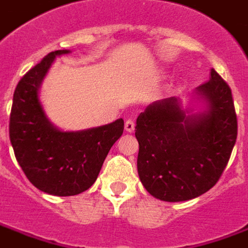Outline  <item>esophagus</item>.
<instances>
[{
  "mask_svg": "<svg viewBox=\"0 0 248 248\" xmlns=\"http://www.w3.org/2000/svg\"><path fill=\"white\" fill-rule=\"evenodd\" d=\"M124 130H126L127 133H133L134 130H135V124H134L133 119H127V121L124 122Z\"/></svg>",
  "mask_w": 248,
  "mask_h": 248,
  "instance_id": "obj_1",
  "label": "esophagus"
}]
</instances>
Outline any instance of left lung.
<instances>
[{
  "label": "left lung",
  "instance_id": "8db88e82",
  "mask_svg": "<svg viewBox=\"0 0 248 248\" xmlns=\"http://www.w3.org/2000/svg\"><path fill=\"white\" fill-rule=\"evenodd\" d=\"M232 89L214 69L188 101H155L137 118L138 175L155 199L180 202L213 188L236 140Z\"/></svg>",
  "mask_w": 248,
  "mask_h": 248
}]
</instances>
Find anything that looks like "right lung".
I'll use <instances>...</instances> for the list:
<instances>
[{"mask_svg": "<svg viewBox=\"0 0 248 248\" xmlns=\"http://www.w3.org/2000/svg\"><path fill=\"white\" fill-rule=\"evenodd\" d=\"M71 54L58 49L21 78L13 97L9 134L16 161L30 183L52 196H75L97 180L110 148L124 133V119L78 131H64L46 114L40 88L55 59Z\"/></svg>", "mask_w": 248, "mask_h": 248, "instance_id": "right-lung-1", "label": "right lung"}]
</instances>
